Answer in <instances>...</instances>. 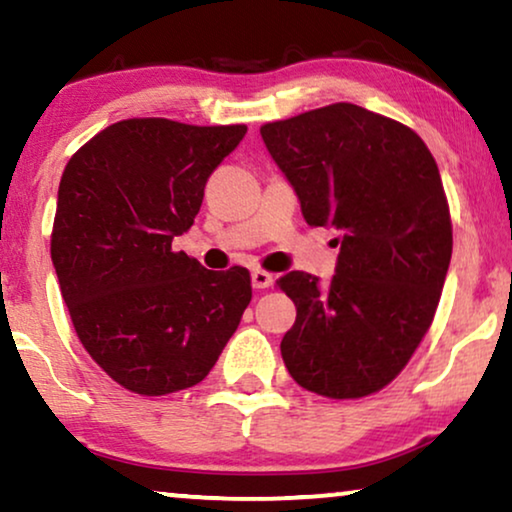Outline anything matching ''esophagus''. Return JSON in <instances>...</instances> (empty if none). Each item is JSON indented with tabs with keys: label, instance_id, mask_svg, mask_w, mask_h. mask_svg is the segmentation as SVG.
<instances>
[{
	"label": "esophagus",
	"instance_id": "esophagus-1",
	"mask_svg": "<svg viewBox=\"0 0 512 512\" xmlns=\"http://www.w3.org/2000/svg\"><path fill=\"white\" fill-rule=\"evenodd\" d=\"M272 282H275V279H272L270 272L265 270L251 272V286H254V289H268V286H272Z\"/></svg>",
	"mask_w": 512,
	"mask_h": 512
}]
</instances>
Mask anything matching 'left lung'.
<instances>
[{"instance_id": "left-lung-1", "label": "left lung", "mask_w": 512, "mask_h": 512, "mask_svg": "<svg viewBox=\"0 0 512 512\" xmlns=\"http://www.w3.org/2000/svg\"><path fill=\"white\" fill-rule=\"evenodd\" d=\"M261 137L310 226L342 237L331 284L293 270L282 340L293 380L326 398L387 387L429 331L452 258L436 160L408 125L349 102L265 123Z\"/></svg>"}]
</instances>
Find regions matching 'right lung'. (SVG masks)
I'll list each match as a JSON object with an SVG mask.
<instances>
[{"label":"right lung","instance_id":"obj_1","mask_svg":"<svg viewBox=\"0 0 512 512\" xmlns=\"http://www.w3.org/2000/svg\"><path fill=\"white\" fill-rule=\"evenodd\" d=\"M247 125L118 121L69 158L51 258L74 331L111 380L142 396L202 382L251 300L247 268H202L172 240Z\"/></svg>","mask_w":512,"mask_h":512}]
</instances>
